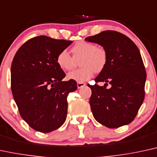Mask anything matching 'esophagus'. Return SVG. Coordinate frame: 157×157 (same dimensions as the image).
<instances>
[{
    "label": "esophagus",
    "mask_w": 157,
    "mask_h": 157,
    "mask_svg": "<svg viewBox=\"0 0 157 157\" xmlns=\"http://www.w3.org/2000/svg\"><path fill=\"white\" fill-rule=\"evenodd\" d=\"M77 88H82V87H84L86 86V83L85 82H78L77 83Z\"/></svg>",
    "instance_id": "34e87169"
}]
</instances>
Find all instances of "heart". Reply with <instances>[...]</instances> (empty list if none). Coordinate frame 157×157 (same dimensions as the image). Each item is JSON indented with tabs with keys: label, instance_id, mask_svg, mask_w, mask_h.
I'll list each match as a JSON object with an SVG mask.
<instances>
[{
	"label": "heart",
	"instance_id": "b5f03b06",
	"mask_svg": "<svg viewBox=\"0 0 157 157\" xmlns=\"http://www.w3.org/2000/svg\"><path fill=\"white\" fill-rule=\"evenodd\" d=\"M72 57L67 50L58 55L56 62L60 69L69 71L75 67L79 60L80 69L67 75V79L76 82H84L91 78L94 72L99 73L105 69L107 62V52L101 47L95 46L90 42L80 41L71 49Z\"/></svg>",
	"mask_w": 157,
	"mask_h": 157
}]
</instances>
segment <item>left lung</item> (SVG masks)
I'll use <instances>...</instances> for the list:
<instances>
[{
    "label": "left lung",
    "instance_id": "1",
    "mask_svg": "<svg viewBox=\"0 0 157 157\" xmlns=\"http://www.w3.org/2000/svg\"><path fill=\"white\" fill-rule=\"evenodd\" d=\"M85 40L101 45L107 52L106 66L94 80L105 82L104 86L88 85L92 90L90 105L94 118L108 128L127 125L135 118L145 97L146 72L139 49L129 38L113 31ZM107 83L111 85L109 90Z\"/></svg>",
    "mask_w": 157,
    "mask_h": 157
}]
</instances>
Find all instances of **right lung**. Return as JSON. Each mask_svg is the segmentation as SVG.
<instances>
[{"label": "right lung", "instance_id": "right-lung-1", "mask_svg": "<svg viewBox=\"0 0 157 157\" xmlns=\"http://www.w3.org/2000/svg\"><path fill=\"white\" fill-rule=\"evenodd\" d=\"M72 41L39 36L26 41L15 54L11 68L13 97L25 121L40 132H50L65 122L67 96L76 81H62L66 75L56 62Z\"/></svg>", "mask_w": 157, "mask_h": 157}]
</instances>
